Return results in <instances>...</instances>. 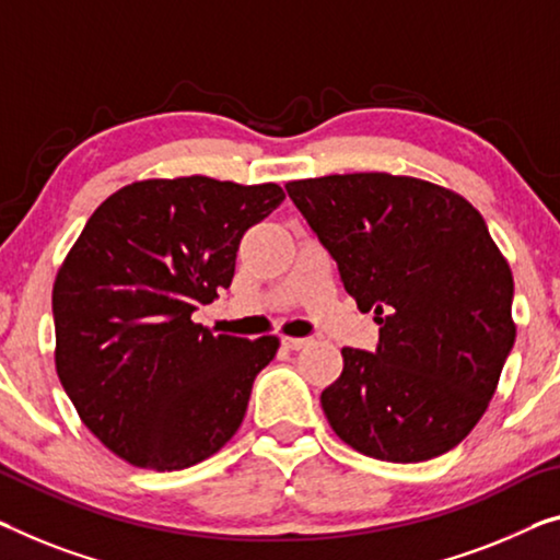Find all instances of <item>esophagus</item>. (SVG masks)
<instances>
[{"mask_svg": "<svg viewBox=\"0 0 560 560\" xmlns=\"http://www.w3.org/2000/svg\"><path fill=\"white\" fill-rule=\"evenodd\" d=\"M281 345L287 347V349H304L306 345H308V339H304V337H281Z\"/></svg>", "mask_w": 560, "mask_h": 560, "instance_id": "obj_1", "label": "esophagus"}]
</instances>
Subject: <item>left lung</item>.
<instances>
[{
  "instance_id": "8db88e82",
  "label": "left lung",
  "mask_w": 560,
  "mask_h": 560,
  "mask_svg": "<svg viewBox=\"0 0 560 560\" xmlns=\"http://www.w3.org/2000/svg\"><path fill=\"white\" fill-rule=\"evenodd\" d=\"M287 194L374 312V352L341 349L322 392L331 430L362 455L422 463L465 440L511 354L513 273L482 215L453 190L389 173L291 180Z\"/></svg>"
}]
</instances>
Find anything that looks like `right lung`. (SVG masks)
<instances>
[{"label":"right lung","mask_w":560,"mask_h":560,"mask_svg":"<svg viewBox=\"0 0 560 560\" xmlns=\"http://www.w3.org/2000/svg\"><path fill=\"white\" fill-rule=\"evenodd\" d=\"M283 200L277 183L143 180L105 200L52 289L57 377L88 430L130 465L183 470L226 445L277 337L208 331L244 233Z\"/></svg>","instance_id":"add662e5"}]
</instances>
